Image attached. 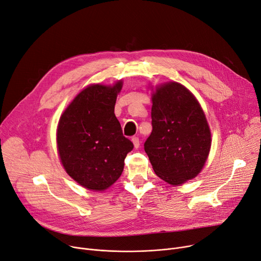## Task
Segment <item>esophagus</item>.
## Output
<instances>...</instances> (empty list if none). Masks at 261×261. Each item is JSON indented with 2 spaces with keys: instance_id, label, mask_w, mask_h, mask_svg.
I'll list each match as a JSON object with an SVG mask.
<instances>
[{
  "instance_id": "1",
  "label": "esophagus",
  "mask_w": 261,
  "mask_h": 261,
  "mask_svg": "<svg viewBox=\"0 0 261 261\" xmlns=\"http://www.w3.org/2000/svg\"><path fill=\"white\" fill-rule=\"evenodd\" d=\"M132 141H133V143H134L135 148H138V147H139V145H140V140H139V138H138L137 136H134V137L132 138Z\"/></svg>"
}]
</instances>
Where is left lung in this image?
I'll list each match as a JSON object with an SVG mask.
<instances>
[{
	"instance_id": "obj_1",
	"label": "left lung",
	"mask_w": 261,
	"mask_h": 261,
	"mask_svg": "<svg viewBox=\"0 0 261 261\" xmlns=\"http://www.w3.org/2000/svg\"><path fill=\"white\" fill-rule=\"evenodd\" d=\"M151 126L144 150L158 177L178 186L200 173L211 148V132L200 104L188 88L170 82L156 89Z\"/></svg>"
}]
</instances>
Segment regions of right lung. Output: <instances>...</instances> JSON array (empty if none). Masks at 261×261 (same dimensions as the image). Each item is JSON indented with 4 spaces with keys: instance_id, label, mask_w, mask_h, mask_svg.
Wrapping results in <instances>:
<instances>
[{
    "instance_id": "add662e5",
    "label": "right lung",
    "mask_w": 261,
    "mask_h": 261,
    "mask_svg": "<svg viewBox=\"0 0 261 261\" xmlns=\"http://www.w3.org/2000/svg\"><path fill=\"white\" fill-rule=\"evenodd\" d=\"M122 82L91 85L76 96L61 116L57 143L67 174L91 191L110 188L121 176L134 148L115 116Z\"/></svg>"
}]
</instances>
